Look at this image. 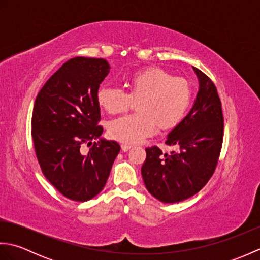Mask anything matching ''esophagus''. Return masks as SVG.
I'll list each match as a JSON object with an SVG mask.
<instances>
[{"instance_id": "obj_1", "label": "esophagus", "mask_w": 260, "mask_h": 260, "mask_svg": "<svg viewBox=\"0 0 260 260\" xmlns=\"http://www.w3.org/2000/svg\"><path fill=\"white\" fill-rule=\"evenodd\" d=\"M121 151L123 152H127L129 150V148H132V146L131 145H127V144H121Z\"/></svg>"}]
</instances>
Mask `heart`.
<instances>
[{
  "label": "heart",
  "mask_w": 260,
  "mask_h": 260,
  "mask_svg": "<svg viewBox=\"0 0 260 260\" xmlns=\"http://www.w3.org/2000/svg\"><path fill=\"white\" fill-rule=\"evenodd\" d=\"M127 92L117 87H102L97 101L105 112L119 114L137 102V114L110 121L112 139L136 144L158 129L173 128L183 119L192 101V86L183 77H174L159 67L136 71L126 80Z\"/></svg>",
  "instance_id": "obj_1"
}]
</instances>
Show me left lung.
<instances>
[{
	"label": "left lung",
	"mask_w": 260,
	"mask_h": 260,
	"mask_svg": "<svg viewBox=\"0 0 260 260\" xmlns=\"http://www.w3.org/2000/svg\"><path fill=\"white\" fill-rule=\"evenodd\" d=\"M200 82L190 113L174 127L165 144L179 152L163 154L157 146L146 148L142 176L146 189L164 203L184 201L208 183L217 168L223 142V115L217 87L193 68Z\"/></svg>",
	"instance_id": "8db88e82"
}]
</instances>
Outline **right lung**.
<instances>
[{
    "label": "right lung",
    "instance_id": "1",
    "mask_svg": "<svg viewBox=\"0 0 260 260\" xmlns=\"http://www.w3.org/2000/svg\"><path fill=\"white\" fill-rule=\"evenodd\" d=\"M109 73L102 58L76 57L48 79L33 106L31 134L43 175L70 200L84 202L101 192L120 151L103 134L99 85ZM92 145L87 153L82 144Z\"/></svg>",
    "mask_w": 260,
    "mask_h": 260
}]
</instances>
